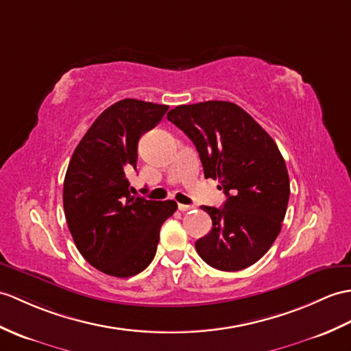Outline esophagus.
Segmentation results:
<instances>
[{"label":"esophagus","mask_w":351,"mask_h":351,"mask_svg":"<svg viewBox=\"0 0 351 351\" xmlns=\"http://www.w3.org/2000/svg\"><path fill=\"white\" fill-rule=\"evenodd\" d=\"M194 206H191V205H181V203H179L178 205V209L179 210H182V213H186V210H191Z\"/></svg>","instance_id":"esophagus-1"}]
</instances>
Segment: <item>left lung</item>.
<instances>
[{
    "label": "left lung",
    "instance_id": "left-lung-1",
    "mask_svg": "<svg viewBox=\"0 0 351 351\" xmlns=\"http://www.w3.org/2000/svg\"><path fill=\"white\" fill-rule=\"evenodd\" d=\"M167 119L189 136L205 178L217 179L227 200L203 206L210 232L195 242L205 262L234 272L254 265L281 232L290 181L278 146L248 113L230 101L176 106Z\"/></svg>",
    "mask_w": 351,
    "mask_h": 351
}]
</instances>
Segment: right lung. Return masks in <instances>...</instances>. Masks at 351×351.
<instances>
[{
	"instance_id": "add662e5",
	"label": "right lung",
	"mask_w": 351,
	"mask_h": 351,
	"mask_svg": "<svg viewBox=\"0 0 351 351\" xmlns=\"http://www.w3.org/2000/svg\"><path fill=\"white\" fill-rule=\"evenodd\" d=\"M167 109L134 99L112 104L79 142L65 173L62 202L73 241L89 265L117 278L149 266L161 226L178 209L173 200L133 195L127 178L136 170L138 138Z\"/></svg>"
}]
</instances>
